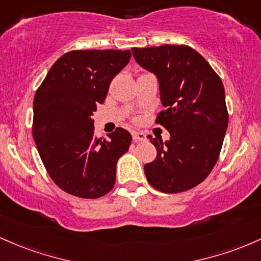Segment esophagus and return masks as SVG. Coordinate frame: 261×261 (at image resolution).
<instances>
[{"label":"esophagus","instance_id":"obj_1","mask_svg":"<svg viewBox=\"0 0 261 261\" xmlns=\"http://www.w3.org/2000/svg\"><path fill=\"white\" fill-rule=\"evenodd\" d=\"M132 136H133L134 142H143V140L146 139L145 133H143V132H133Z\"/></svg>","mask_w":261,"mask_h":261}]
</instances>
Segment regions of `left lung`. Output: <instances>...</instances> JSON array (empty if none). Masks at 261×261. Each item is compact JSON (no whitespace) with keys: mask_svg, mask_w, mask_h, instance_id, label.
I'll use <instances>...</instances> for the list:
<instances>
[{"mask_svg":"<svg viewBox=\"0 0 261 261\" xmlns=\"http://www.w3.org/2000/svg\"><path fill=\"white\" fill-rule=\"evenodd\" d=\"M140 66L159 81L166 110L156 117L170 133L148 138L156 148L154 162L145 164L148 182L158 191L177 194L197 186L217 163L228 127L224 87L206 59L187 45L132 48Z\"/></svg>","mask_w":261,"mask_h":261,"instance_id":"8db88e82","label":"left lung"}]
</instances>
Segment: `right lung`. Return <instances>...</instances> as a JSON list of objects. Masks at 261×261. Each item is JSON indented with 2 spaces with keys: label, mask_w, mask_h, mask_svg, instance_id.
<instances>
[{
  "label": "right lung",
  "mask_w": 261,
  "mask_h": 261,
  "mask_svg": "<svg viewBox=\"0 0 261 261\" xmlns=\"http://www.w3.org/2000/svg\"><path fill=\"white\" fill-rule=\"evenodd\" d=\"M130 50H72L50 67L33 101V138L51 180L67 194L98 198L113 189L117 162L132 142L117 128L97 138L93 112Z\"/></svg>",
  "instance_id": "right-lung-1"
}]
</instances>
